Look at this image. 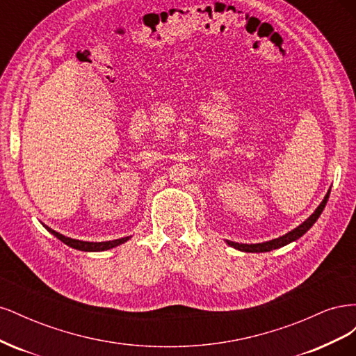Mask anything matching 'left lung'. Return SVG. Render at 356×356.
<instances>
[{
    "label": "left lung",
    "instance_id": "left-lung-1",
    "mask_svg": "<svg viewBox=\"0 0 356 356\" xmlns=\"http://www.w3.org/2000/svg\"><path fill=\"white\" fill-rule=\"evenodd\" d=\"M330 191H331V188L327 191L324 200L319 203V207L315 209V212L312 213L306 221L301 222L298 227H296L294 230L285 233L284 236H279V238H276V239L261 242V243H238V242H232V241H225V243H227L232 248H234V250L242 251V252H268V251L277 250V248H282V246H285L291 242H296L298 238H301V236H303L312 227V225L316 222V220L319 218V215L322 213V211H324L325 204L328 202Z\"/></svg>",
    "mask_w": 356,
    "mask_h": 356
}]
</instances>
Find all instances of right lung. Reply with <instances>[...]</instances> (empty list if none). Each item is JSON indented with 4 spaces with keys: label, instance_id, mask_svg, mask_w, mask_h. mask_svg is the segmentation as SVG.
Masks as SVG:
<instances>
[{
    "label": "right lung",
    "instance_id": "right-lung-1",
    "mask_svg": "<svg viewBox=\"0 0 356 356\" xmlns=\"http://www.w3.org/2000/svg\"><path fill=\"white\" fill-rule=\"evenodd\" d=\"M44 227H46L53 236H56V238H58L60 242H63L65 245L74 248V250L84 251V252H101V251L111 250V248H115V246H118V245H122V243L127 242L129 239L132 238V236H126V238L115 239V241H106V242H86V241H79V239L67 238V236H63V234L55 232L53 229L47 227V225H44Z\"/></svg>",
    "mask_w": 356,
    "mask_h": 356
}]
</instances>
